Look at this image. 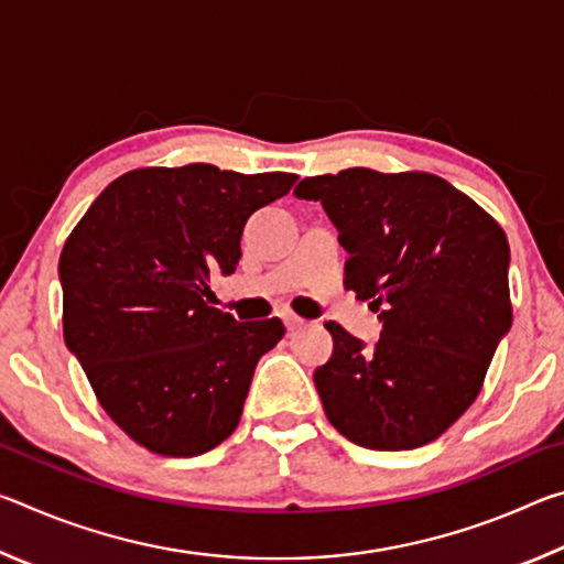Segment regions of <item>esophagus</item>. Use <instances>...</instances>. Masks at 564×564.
Segmentation results:
<instances>
[{
	"label": "esophagus",
	"mask_w": 564,
	"mask_h": 564,
	"mask_svg": "<svg viewBox=\"0 0 564 564\" xmlns=\"http://www.w3.org/2000/svg\"><path fill=\"white\" fill-rule=\"evenodd\" d=\"M283 323H285V328L289 330H295V328H301L303 326V318H299V316H293V313H285L283 316Z\"/></svg>",
	"instance_id": "34e87169"
}]
</instances>
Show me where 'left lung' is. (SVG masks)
I'll return each mask as SVG.
<instances>
[{
	"label": "left lung",
	"mask_w": 564,
	"mask_h": 564,
	"mask_svg": "<svg viewBox=\"0 0 564 564\" xmlns=\"http://www.w3.org/2000/svg\"><path fill=\"white\" fill-rule=\"evenodd\" d=\"M293 194L321 202L350 256L346 285L383 323L373 348L326 323L333 356L313 380L330 425L368 451L435 441L480 393L512 326L508 236L423 171L346 169Z\"/></svg>",
	"instance_id": "left-lung-1"
}]
</instances>
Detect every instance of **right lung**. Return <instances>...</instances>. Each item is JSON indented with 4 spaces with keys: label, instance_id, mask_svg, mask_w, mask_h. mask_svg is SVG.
<instances>
[{
    "label": "right lung",
    "instance_id": "1",
    "mask_svg": "<svg viewBox=\"0 0 564 564\" xmlns=\"http://www.w3.org/2000/svg\"><path fill=\"white\" fill-rule=\"evenodd\" d=\"M293 181L212 164L137 169L111 181L66 238V348L147 451L194 457L236 431L256 362L285 328L238 323L204 295L214 271H236L248 216Z\"/></svg>",
    "mask_w": 564,
    "mask_h": 564
}]
</instances>
